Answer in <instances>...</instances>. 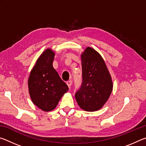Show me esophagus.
Here are the masks:
<instances>
[{
    "instance_id": "1",
    "label": "esophagus",
    "mask_w": 146,
    "mask_h": 146,
    "mask_svg": "<svg viewBox=\"0 0 146 146\" xmlns=\"http://www.w3.org/2000/svg\"><path fill=\"white\" fill-rule=\"evenodd\" d=\"M66 84H67V85H68V87L70 88L71 85H72V81H71V80H68V81H67V82H66Z\"/></svg>"
}]
</instances>
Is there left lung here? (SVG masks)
Wrapping results in <instances>:
<instances>
[{
    "label": "left lung",
    "instance_id": "1",
    "mask_svg": "<svg viewBox=\"0 0 146 146\" xmlns=\"http://www.w3.org/2000/svg\"><path fill=\"white\" fill-rule=\"evenodd\" d=\"M82 82L75 93L78 106L86 111L100 110L112 92L111 77L102 56L88 47L81 55Z\"/></svg>",
    "mask_w": 146,
    "mask_h": 146
}]
</instances>
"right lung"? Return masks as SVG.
<instances>
[{
    "label": "right lung",
    "instance_id": "obj_1",
    "mask_svg": "<svg viewBox=\"0 0 146 146\" xmlns=\"http://www.w3.org/2000/svg\"><path fill=\"white\" fill-rule=\"evenodd\" d=\"M55 53L47 49L39 56L28 78L29 93L35 105L44 111H50L68 90L53 68Z\"/></svg>",
    "mask_w": 146,
    "mask_h": 146
}]
</instances>
